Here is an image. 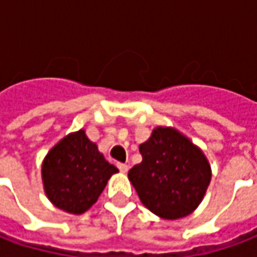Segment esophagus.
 Here are the masks:
<instances>
[{
	"mask_svg": "<svg viewBox=\"0 0 257 257\" xmlns=\"http://www.w3.org/2000/svg\"><path fill=\"white\" fill-rule=\"evenodd\" d=\"M118 169L121 170V173H126L128 172L129 166L126 163H118Z\"/></svg>",
	"mask_w": 257,
	"mask_h": 257,
	"instance_id": "34e87169",
	"label": "esophagus"
}]
</instances>
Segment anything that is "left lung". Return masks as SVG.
I'll use <instances>...</instances> for the list:
<instances>
[{"label":"left lung","instance_id":"1","mask_svg":"<svg viewBox=\"0 0 257 257\" xmlns=\"http://www.w3.org/2000/svg\"><path fill=\"white\" fill-rule=\"evenodd\" d=\"M142 162L128 173L139 200L155 215L180 219L201 204L211 165L201 148L172 126H156L139 145Z\"/></svg>","mask_w":257,"mask_h":257}]
</instances>
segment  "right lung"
Returning a JSON list of instances; mask_svg holds the SVG:
<instances>
[{
  "instance_id": "obj_1",
  "label": "right lung",
  "mask_w": 257,
  "mask_h": 257,
  "mask_svg": "<svg viewBox=\"0 0 257 257\" xmlns=\"http://www.w3.org/2000/svg\"><path fill=\"white\" fill-rule=\"evenodd\" d=\"M115 173L118 169L106 162L84 129L60 139L42 162V183L48 200L73 215L91 208Z\"/></svg>"
}]
</instances>
